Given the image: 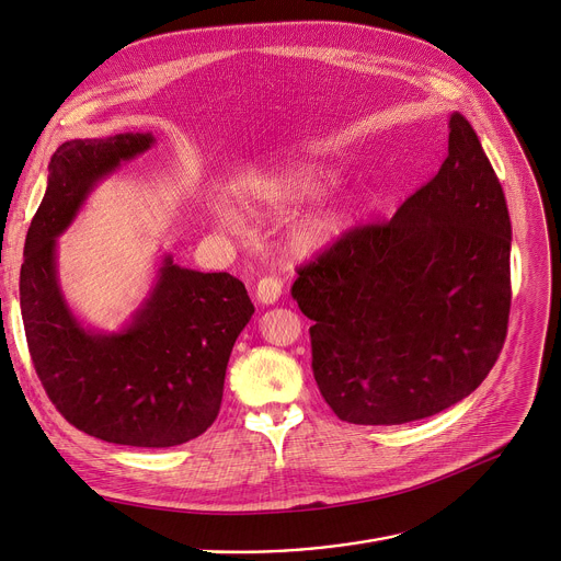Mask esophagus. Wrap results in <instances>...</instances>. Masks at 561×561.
<instances>
[{
  "label": "esophagus",
  "instance_id": "34e87169",
  "mask_svg": "<svg viewBox=\"0 0 561 561\" xmlns=\"http://www.w3.org/2000/svg\"><path fill=\"white\" fill-rule=\"evenodd\" d=\"M254 295H257V299L268 307V304H275L282 297V282L275 277H264L260 279L257 288H254Z\"/></svg>",
  "mask_w": 561,
  "mask_h": 561
}]
</instances>
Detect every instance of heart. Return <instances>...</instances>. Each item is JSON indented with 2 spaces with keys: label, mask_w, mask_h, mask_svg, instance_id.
Here are the masks:
<instances>
[{
  "label": "heart",
  "mask_w": 561,
  "mask_h": 561,
  "mask_svg": "<svg viewBox=\"0 0 561 561\" xmlns=\"http://www.w3.org/2000/svg\"><path fill=\"white\" fill-rule=\"evenodd\" d=\"M337 183V172L327 165H282L271 172L252 176L241 190V206L252 217H277L288 210L320 198ZM367 194L353 190L346 192L313 215L295 221L284 234V252L293 262H309L331 250L367 210ZM213 219L221 230H234V215L217 203Z\"/></svg>",
  "instance_id": "1"
}]
</instances>
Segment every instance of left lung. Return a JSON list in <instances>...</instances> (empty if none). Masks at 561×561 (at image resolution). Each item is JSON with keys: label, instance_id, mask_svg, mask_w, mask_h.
Returning a JSON list of instances; mask_svg holds the SVG:
<instances>
[{"label": "left lung", "instance_id": "obj_1", "mask_svg": "<svg viewBox=\"0 0 561 561\" xmlns=\"http://www.w3.org/2000/svg\"><path fill=\"white\" fill-rule=\"evenodd\" d=\"M511 215L481 140L451 114L438 174L382 226L299 268L313 376L340 421L402 425L470 396L511 313Z\"/></svg>", "mask_w": 561, "mask_h": 561}]
</instances>
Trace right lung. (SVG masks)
<instances>
[{
	"label": "right lung",
	"mask_w": 561,
	"mask_h": 561,
	"mask_svg": "<svg viewBox=\"0 0 561 561\" xmlns=\"http://www.w3.org/2000/svg\"><path fill=\"white\" fill-rule=\"evenodd\" d=\"M154 142L149 131L62 142L20 273L26 342L48 398L80 432L131 447L181 445L215 423L232 346L254 313L237 277L183 268L170 252L118 331L93 329L69 307L58 237L100 183Z\"/></svg>",
	"instance_id": "1"
}]
</instances>
